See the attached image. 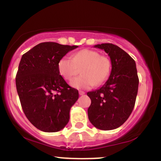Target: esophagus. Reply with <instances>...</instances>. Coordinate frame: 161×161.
<instances>
[{
	"mask_svg": "<svg viewBox=\"0 0 161 161\" xmlns=\"http://www.w3.org/2000/svg\"><path fill=\"white\" fill-rule=\"evenodd\" d=\"M79 95H85V92H83V91H79Z\"/></svg>",
	"mask_w": 161,
	"mask_h": 161,
	"instance_id": "obj_1",
	"label": "esophagus"
}]
</instances>
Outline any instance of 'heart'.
Listing matches in <instances>:
<instances>
[{"label":"heart","mask_w":161,"mask_h":161,"mask_svg":"<svg viewBox=\"0 0 161 161\" xmlns=\"http://www.w3.org/2000/svg\"><path fill=\"white\" fill-rule=\"evenodd\" d=\"M82 75L71 82L73 88L87 89L95 85H100L108 78L111 69L110 60L101 56L98 51L91 49H83L73 54V58L65 56L58 63V70L63 78L71 80L81 68Z\"/></svg>","instance_id":"1"}]
</instances>
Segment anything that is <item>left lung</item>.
<instances>
[{
	"label": "left lung",
	"instance_id": "8db88e82",
	"mask_svg": "<svg viewBox=\"0 0 161 161\" xmlns=\"http://www.w3.org/2000/svg\"><path fill=\"white\" fill-rule=\"evenodd\" d=\"M95 47L108 53L112 69L103 86L87 93L92 101L88 119L96 128L111 130L123 125L133 110L139 82L137 69L133 59L118 46L105 43Z\"/></svg>",
	"mask_w": 161,
	"mask_h": 161
}]
</instances>
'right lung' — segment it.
I'll list each match as a JSON object with an SVG mask.
<instances>
[{
    "mask_svg": "<svg viewBox=\"0 0 161 161\" xmlns=\"http://www.w3.org/2000/svg\"><path fill=\"white\" fill-rule=\"evenodd\" d=\"M78 46L42 42L22 56L16 86L27 119L41 131L61 130L69 120V110L79 92L60 75L59 60Z\"/></svg>",
    "mask_w": 161,
    "mask_h": 161,
    "instance_id": "obj_1",
    "label": "right lung"
}]
</instances>
